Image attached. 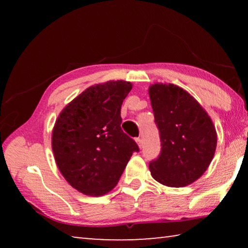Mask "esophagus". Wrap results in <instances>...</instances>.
Masks as SVG:
<instances>
[{
	"mask_svg": "<svg viewBox=\"0 0 248 248\" xmlns=\"http://www.w3.org/2000/svg\"><path fill=\"white\" fill-rule=\"evenodd\" d=\"M136 142L138 143V145H139V148L141 149V148H142V140L140 139V138H137V139H136Z\"/></svg>",
	"mask_w": 248,
	"mask_h": 248,
	"instance_id": "34e87169",
	"label": "esophagus"
}]
</instances>
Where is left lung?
<instances>
[{
    "label": "left lung",
    "mask_w": 248,
    "mask_h": 248,
    "mask_svg": "<svg viewBox=\"0 0 248 248\" xmlns=\"http://www.w3.org/2000/svg\"><path fill=\"white\" fill-rule=\"evenodd\" d=\"M149 95L162 145L158 157L149 164L151 175L165 186H187L202 176L215 156V125L182 87L155 83Z\"/></svg>",
    "instance_id": "8db88e82"
}]
</instances>
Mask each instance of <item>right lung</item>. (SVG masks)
Masks as SVG:
<instances>
[{
	"label": "right lung",
	"instance_id": "add662e5",
	"mask_svg": "<svg viewBox=\"0 0 248 248\" xmlns=\"http://www.w3.org/2000/svg\"><path fill=\"white\" fill-rule=\"evenodd\" d=\"M132 89L125 81H108L86 89L60 112L51 145L58 169L82 194L110 191L139 148L121 130L120 109Z\"/></svg>",
	"mask_w": 248,
	"mask_h": 248
}]
</instances>
